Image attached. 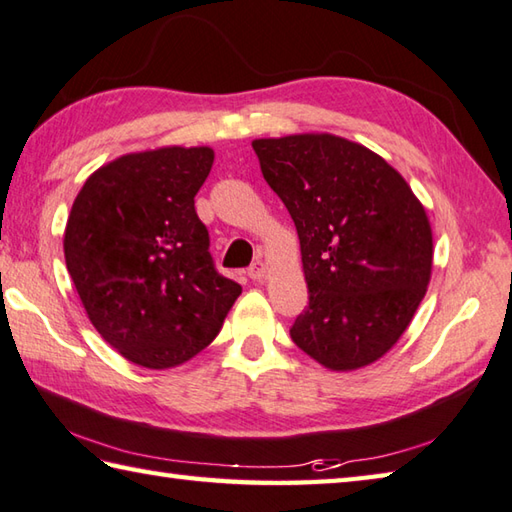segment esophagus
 I'll use <instances>...</instances> for the list:
<instances>
[{"label": "esophagus", "mask_w": 512, "mask_h": 512, "mask_svg": "<svg viewBox=\"0 0 512 512\" xmlns=\"http://www.w3.org/2000/svg\"><path fill=\"white\" fill-rule=\"evenodd\" d=\"M249 278H252V281H263L265 278V274H267V265L263 263V260H256V263L249 267Z\"/></svg>", "instance_id": "obj_1"}]
</instances>
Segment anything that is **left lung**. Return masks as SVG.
Instances as JSON below:
<instances>
[{
  "label": "left lung",
  "instance_id": "8db88e82",
  "mask_svg": "<svg viewBox=\"0 0 512 512\" xmlns=\"http://www.w3.org/2000/svg\"><path fill=\"white\" fill-rule=\"evenodd\" d=\"M252 147L301 240L310 303L289 327L292 341L330 370L381 359L430 283L426 209L401 173L363 144L301 133Z\"/></svg>",
  "mask_w": 512,
  "mask_h": 512
}]
</instances>
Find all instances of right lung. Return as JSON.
I'll return each instance as SVG.
<instances>
[{
  "label": "right lung",
  "instance_id": "add662e5",
  "mask_svg": "<svg viewBox=\"0 0 512 512\" xmlns=\"http://www.w3.org/2000/svg\"><path fill=\"white\" fill-rule=\"evenodd\" d=\"M209 147L129 153L77 194L64 258L102 339L151 370L176 368L216 339L243 287L218 274L194 198Z\"/></svg>",
  "mask_w": 512,
  "mask_h": 512
}]
</instances>
